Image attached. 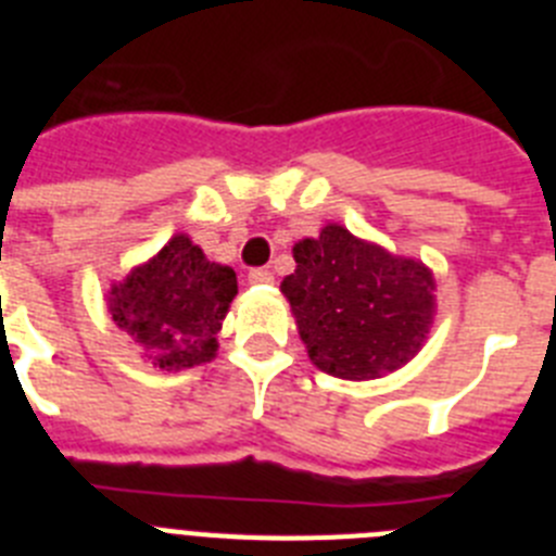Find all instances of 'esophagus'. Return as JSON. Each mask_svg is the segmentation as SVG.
Listing matches in <instances>:
<instances>
[{
  "instance_id": "obj_1",
  "label": "esophagus",
  "mask_w": 556,
  "mask_h": 556,
  "mask_svg": "<svg viewBox=\"0 0 556 556\" xmlns=\"http://www.w3.org/2000/svg\"><path fill=\"white\" fill-rule=\"evenodd\" d=\"M248 281L255 283V287H267V283L275 281V275L264 267H255L248 273Z\"/></svg>"
}]
</instances>
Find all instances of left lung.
<instances>
[{
  "label": "left lung",
  "mask_w": 556,
  "mask_h": 556,
  "mask_svg": "<svg viewBox=\"0 0 556 556\" xmlns=\"http://www.w3.org/2000/svg\"><path fill=\"white\" fill-rule=\"evenodd\" d=\"M294 273L281 292L292 306L308 358L348 381L387 376L424 348L434 323V275L326 225L292 248Z\"/></svg>",
  "instance_id": "left-lung-1"
}]
</instances>
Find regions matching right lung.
<instances>
[{
    "label": "right lung",
    "mask_w": 556,
    "mask_h": 556,
    "mask_svg": "<svg viewBox=\"0 0 556 556\" xmlns=\"http://www.w3.org/2000/svg\"><path fill=\"white\" fill-rule=\"evenodd\" d=\"M236 273L205 258L186 233L172 236L150 262L108 292L119 331L161 370H186L217 356V333L236 298Z\"/></svg>",
    "instance_id": "right-lung-1"
}]
</instances>
